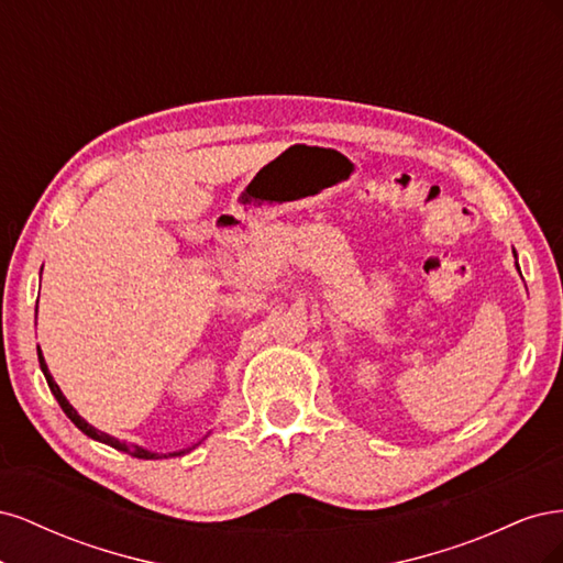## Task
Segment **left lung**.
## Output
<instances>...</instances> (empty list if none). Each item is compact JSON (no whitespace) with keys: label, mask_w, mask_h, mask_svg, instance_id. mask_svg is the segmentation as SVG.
<instances>
[{"label":"left lung","mask_w":563,"mask_h":563,"mask_svg":"<svg viewBox=\"0 0 563 563\" xmlns=\"http://www.w3.org/2000/svg\"><path fill=\"white\" fill-rule=\"evenodd\" d=\"M517 269H519V265H517Z\"/></svg>","instance_id":"obj_1"}]
</instances>
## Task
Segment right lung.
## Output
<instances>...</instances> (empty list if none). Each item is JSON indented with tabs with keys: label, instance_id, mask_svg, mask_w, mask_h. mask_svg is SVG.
Segmentation results:
<instances>
[{
	"label": "right lung",
	"instance_id": "right-lung-1",
	"mask_svg": "<svg viewBox=\"0 0 563 563\" xmlns=\"http://www.w3.org/2000/svg\"><path fill=\"white\" fill-rule=\"evenodd\" d=\"M37 356H40V368H42V373H44V378H46V383H48V389L54 391V397H56V401L60 404V408L65 411V416L70 418L77 428L87 434V437H91V439H96V441H100V444H108V446H112V449H117V451H124V453H129V455H133V457H143V460H159V457H174V455H183V453H190L192 449H197L201 441H197V444H192V446H187V449H180V451H168V453H157V451H150V449H145V446H139V444H126V441H122V439H117V437H112V434H108V432H103V430H96L93 424H89L87 420H84L75 408H73V404L65 399V395L60 391V387L56 385V380H54V376H51L48 373V366H46V362H44V354H42V350L37 347Z\"/></svg>",
	"mask_w": 563,
	"mask_h": 563
}]
</instances>
